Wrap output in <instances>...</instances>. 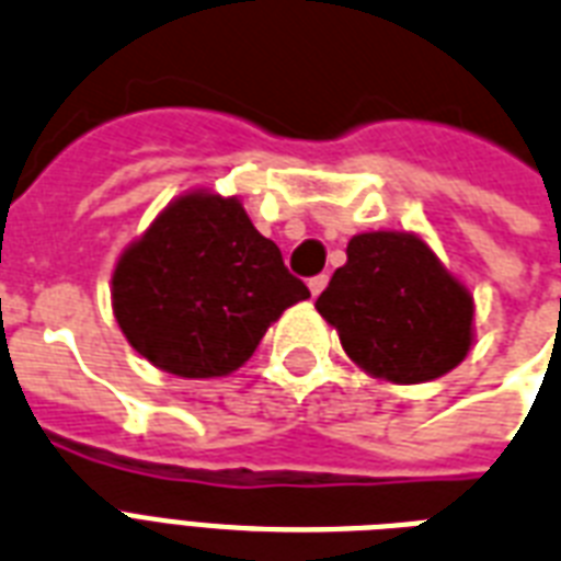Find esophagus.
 <instances>
[{
    "instance_id": "1",
    "label": "esophagus",
    "mask_w": 561,
    "mask_h": 561,
    "mask_svg": "<svg viewBox=\"0 0 561 561\" xmlns=\"http://www.w3.org/2000/svg\"><path fill=\"white\" fill-rule=\"evenodd\" d=\"M324 286H328V275L310 277V293H312V295H319L321 289H324Z\"/></svg>"
}]
</instances>
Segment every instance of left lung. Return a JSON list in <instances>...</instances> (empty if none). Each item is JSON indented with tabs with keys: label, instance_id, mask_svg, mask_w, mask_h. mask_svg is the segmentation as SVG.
<instances>
[{
	"label": "left lung",
	"instance_id": "8db88e82",
	"mask_svg": "<svg viewBox=\"0 0 561 561\" xmlns=\"http://www.w3.org/2000/svg\"><path fill=\"white\" fill-rule=\"evenodd\" d=\"M316 310L359 368L392 383L447 375L474 340V298L415 233H357Z\"/></svg>",
	"mask_w": 561,
	"mask_h": 561
}]
</instances>
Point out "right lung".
Returning <instances> with one entry per match:
<instances>
[{"label": "right lung", "instance_id": "right-lung-1", "mask_svg": "<svg viewBox=\"0 0 561 561\" xmlns=\"http://www.w3.org/2000/svg\"><path fill=\"white\" fill-rule=\"evenodd\" d=\"M114 316L151 366L178 377L231 375L272 321L310 298L280 249L237 198L186 193L172 202L114 272Z\"/></svg>", "mask_w": 561, "mask_h": 561}]
</instances>
